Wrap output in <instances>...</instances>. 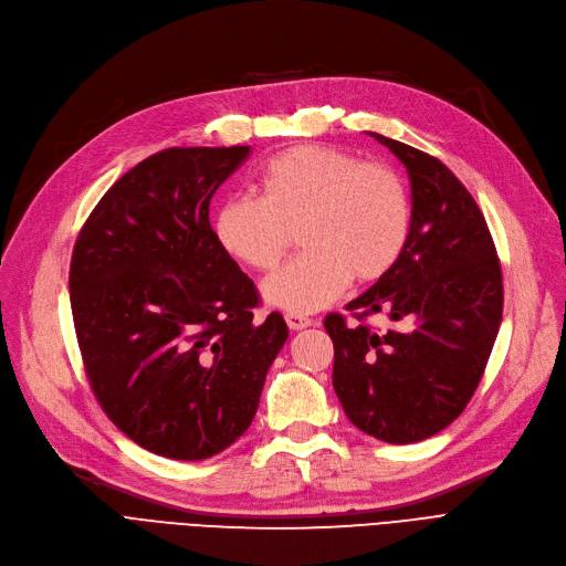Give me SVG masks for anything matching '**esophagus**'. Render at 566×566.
<instances>
[{
    "label": "esophagus",
    "instance_id": "obj_1",
    "mask_svg": "<svg viewBox=\"0 0 566 566\" xmlns=\"http://www.w3.org/2000/svg\"><path fill=\"white\" fill-rule=\"evenodd\" d=\"M315 322L312 319H307V317H303V315H286V326L291 328V331H303V328H307V326H312Z\"/></svg>",
    "mask_w": 566,
    "mask_h": 566
}]
</instances>
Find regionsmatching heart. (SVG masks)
I'll return each instance as SVG.
<instances>
[{
    "mask_svg": "<svg viewBox=\"0 0 566 566\" xmlns=\"http://www.w3.org/2000/svg\"><path fill=\"white\" fill-rule=\"evenodd\" d=\"M261 200L226 198L212 230L228 256L272 270L298 230L305 249L263 282L270 305L310 315L336 301L349 280L378 282L410 233V198L391 167L328 146H294L263 165Z\"/></svg>",
    "mask_w": 566,
    "mask_h": 566,
    "instance_id": "1",
    "label": "heart"
}]
</instances>
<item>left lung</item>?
Listing matches in <instances>:
<instances>
[{
  "label": "left lung",
  "instance_id": "1",
  "mask_svg": "<svg viewBox=\"0 0 566 566\" xmlns=\"http://www.w3.org/2000/svg\"><path fill=\"white\" fill-rule=\"evenodd\" d=\"M410 177V233L385 277L328 315L333 389L349 422L385 443H417L454 422L483 378L504 284L483 212L448 167L412 146L370 133ZM385 311L382 334L363 319Z\"/></svg>",
  "mask_w": 566,
  "mask_h": 566
}]
</instances>
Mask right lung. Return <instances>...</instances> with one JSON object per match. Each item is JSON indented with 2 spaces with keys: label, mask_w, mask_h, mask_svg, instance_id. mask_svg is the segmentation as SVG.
Listing matches in <instances>:
<instances>
[{
  "label": "right lung",
  "mask_w": 566,
  "mask_h": 566,
  "mask_svg": "<svg viewBox=\"0 0 566 566\" xmlns=\"http://www.w3.org/2000/svg\"><path fill=\"white\" fill-rule=\"evenodd\" d=\"M249 146H175L125 172L83 223L70 303L109 420L160 457L198 462L254 420L289 328L254 322L259 291L219 247L209 200Z\"/></svg>",
  "instance_id": "right-lung-1"
}]
</instances>
